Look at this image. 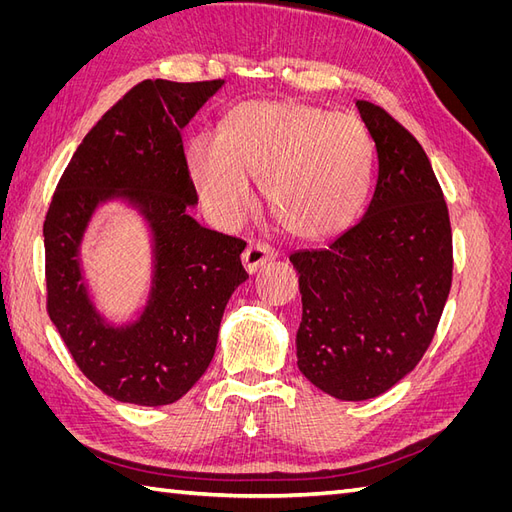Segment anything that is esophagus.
I'll list each match as a JSON object with an SVG mask.
<instances>
[{"mask_svg": "<svg viewBox=\"0 0 512 512\" xmlns=\"http://www.w3.org/2000/svg\"><path fill=\"white\" fill-rule=\"evenodd\" d=\"M273 258H275V250L265 243H250L241 256L247 273H256L262 265H267V262Z\"/></svg>", "mask_w": 512, "mask_h": 512, "instance_id": "1", "label": "esophagus"}]
</instances>
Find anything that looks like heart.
I'll return each instance as SVG.
<instances>
[{
  "label": "heart",
  "mask_w": 512,
  "mask_h": 512,
  "mask_svg": "<svg viewBox=\"0 0 512 512\" xmlns=\"http://www.w3.org/2000/svg\"><path fill=\"white\" fill-rule=\"evenodd\" d=\"M185 164L209 218L235 228L254 200L252 179L292 237L324 241L361 213L374 173L365 123L294 100H252L232 108L218 134L200 132Z\"/></svg>",
  "instance_id": "obj_1"
}]
</instances>
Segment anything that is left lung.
<instances>
[{"label":"left lung","instance_id":"1","mask_svg":"<svg viewBox=\"0 0 512 512\" xmlns=\"http://www.w3.org/2000/svg\"><path fill=\"white\" fill-rule=\"evenodd\" d=\"M378 156L363 218L327 250L290 254L303 316L301 374L342 401L378 397L423 359L453 280L448 209L416 138L367 100H354Z\"/></svg>","mask_w":512,"mask_h":512}]
</instances>
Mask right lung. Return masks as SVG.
<instances>
[{"instance_id":"add662e5","label":"right lung","mask_w":512,"mask_h":512,"mask_svg":"<svg viewBox=\"0 0 512 512\" xmlns=\"http://www.w3.org/2000/svg\"><path fill=\"white\" fill-rule=\"evenodd\" d=\"M226 81H143L89 134L59 179L44 222L49 316L72 359L123 404L168 406L205 374L228 299L245 280V243L200 226L181 132ZM113 202L148 230L150 284L130 321L99 307L82 265L95 215Z\"/></svg>"}]
</instances>
